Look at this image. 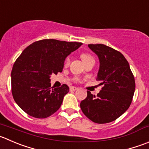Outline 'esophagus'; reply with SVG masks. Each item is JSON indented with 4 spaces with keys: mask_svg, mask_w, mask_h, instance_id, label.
Instances as JSON below:
<instances>
[{
    "mask_svg": "<svg viewBox=\"0 0 149 149\" xmlns=\"http://www.w3.org/2000/svg\"><path fill=\"white\" fill-rule=\"evenodd\" d=\"M78 88L77 87H75V86H70V91H76L77 90Z\"/></svg>",
    "mask_w": 149,
    "mask_h": 149,
    "instance_id": "esophagus-1",
    "label": "esophagus"
}]
</instances>
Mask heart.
<instances>
[{
	"label": "heart",
	"instance_id": "obj_1",
	"mask_svg": "<svg viewBox=\"0 0 149 149\" xmlns=\"http://www.w3.org/2000/svg\"><path fill=\"white\" fill-rule=\"evenodd\" d=\"M81 58L84 63L89 61V60H94L93 57H92L90 54H87V53H82V54H81ZM69 63H70V57H67L65 58V65H68Z\"/></svg>",
	"mask_w": 149,
	"mask_h": 149
}]
</instances>
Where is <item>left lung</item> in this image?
I'll list each match as a JSON object with an SVG mask.
<instances>
[{"label": "left lung", "mask_w": 149, "mask_h": 149, "mask_svg": "<svg viewBox=\"0 0 149 149\" xmlns=\"http://www.w3.org/2000/svg\"><path fill=\"white\" fill-rule=\"evenodd\" d=\"M88 47L99 58L97 80L103 86L97 96L87 91V97L80 103L81 109L92 122L108 123L129 108L135 89V79L122 53L104 44H89Z\"/></svg>", "instance_id": "left-lung-1"}]
</instances>
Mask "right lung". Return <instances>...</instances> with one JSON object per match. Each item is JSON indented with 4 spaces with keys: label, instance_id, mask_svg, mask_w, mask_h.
<instances>
[{
    "label": "right lung",
    "instance_id": "1",
    "mask_svg": "<svg viewBox=\"0 0 149 149\" xmlns=\"http://www.w3.org/2000/svg\"><path fill=\"white\" fill-rule=\"evenodd\" d=\"M82 45L55 39L36 41L24 49L11 70V92L17 105L30 116L44 119L61 106L68 85L51 87L50 76L63 71L64 62Z\"/></svg>",
    "mask_w": 149,
    "mask_h": 149
}]
</instances>
